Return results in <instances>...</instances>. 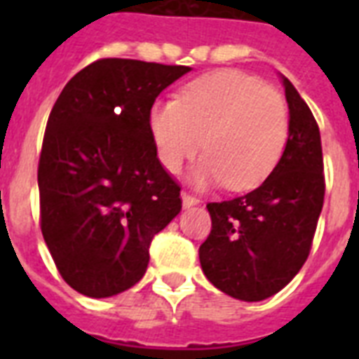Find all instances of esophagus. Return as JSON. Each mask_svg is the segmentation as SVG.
Segmentation results:
<instances>
[{
  "mask_svg": "<svg viewBox=\"0 0 359 359\" xmlns=\"http://www.w3.org/2000/svg\"><path fill=\"white\" fill-rule=\"evenodd\" d=\"M180 197H182V205H184V207H194V205L199 203V199H197L196 196H191L190 191H186V190H182Z\"/></svg>",
  "mask_w": 359,
  "mask_h": 359,
  "instance_id": "1",
  "label": "esophagus"
}]
</instances>
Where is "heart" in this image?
<instances>
[{"label": "heart", "instance_id": "obj_1", "mask_svg": "<svg viewBox=\"0 0 359 359\" xmlns=\"http://www.w3.org/2000/svg\"><path fill=\"white\" fill-rule=\"evenodd\" d=\"M149 123L168 171L179 173L203 140L196 179L250 190L283 156L290 121L281 93L238 70H216L184 86L177 100L154 104Z\"/></svg>", "mask_w": 359, "mask_h": 359}]
</instances>
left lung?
<instances>
[{
	"instance_id": "1",
	"label": "left lung",
	"mask_w": 359,
	"mask_h": 359,
	"mask_svg": "<svg viewBox=\"0 0 359 359\" xmlns=\"http://www.w3.org/2000/svg\"><path fill=\"white\" fill-rule=\"evenodd\" d=\"M283 86L290 123L278 165L250 194L207 205L212 229L199 248L201 268L236 300H264L300 272L324 205L318 124L287 78Z\"/></svg>"
}]
</instances>
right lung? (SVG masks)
Masks as SVG:
<instances>
[{"label":"right lung","mask_w":359,"mask_h":359,"mask_svg":"<svg viewBox=\"0 0 359 359\" xmlns=\"http://www.w3.org/2000/svg\"><path fill=\"white\" fill-rule=\"evenodd\" d=\"M182 65L108 57L81 69L48 117L39 158L41 231L61 278L91 298L134 287L180 186L156 156L151 109Z\"/></svg>","instance_id":"1"}]
</instances>
